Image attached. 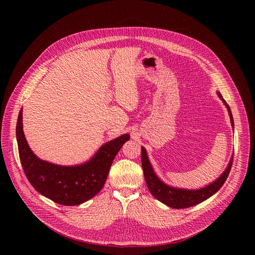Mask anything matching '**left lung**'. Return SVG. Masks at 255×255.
<instances>
[{
	"label": "left lung",
	"instance_id": "left-lung-1",
	"mask_svg": "<svg viewBox=\"0 0 255 255\" xmlns=\"http://www.w3.org/2000/svg\"><path fill=\"white\" fill-rule=\"evenodd\" d=\"M218 95L221 98V100L224 102L227 110H229V114L231 117V123L234 126V119H233L230 106L222 98L220 93H218ZM233 159L234 158L231 159L230 164L226 167L225 171L215 182H213L212 184L198 190H187V189L185 190V189L172 188V187L167 186L163 182L160 181L159 178L155 175V172L151 166V163L149 161L148 156H146L145 150L141 148V165H142L143 176L145 179L146 186H148V189L150 190V192L154 197H156L161 203L173 209H184V208L193 207L195 205L203 203L204 200L208 199L213 194H215L221 188L225 180L230 175V171L233 164Z\"/></svg>",
	"mask_w": 255,
	"mask_h": 255
}]
</instances>
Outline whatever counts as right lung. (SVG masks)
<instances>
[{"label":"right lung","mask_w":255,"mask_h":255,"mask_svg":"<svg viewBox=\"0 0 255 255\" xmlns=\"http://www.w3.org/2000/svg\"><path fill=\"white\" fill-rule=\"evenodd\" d=\"M129 138L124 134L106 142L82 165L61 166L40 160L32 152L23 134L22 110L16 124L19 159L26 179L39 193L63 206L83 204L103 188L116 155Z\"/></svg>","instance_id":"add662e5"}]
</instances>
